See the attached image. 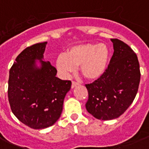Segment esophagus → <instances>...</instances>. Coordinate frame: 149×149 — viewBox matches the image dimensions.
I'll return each mask as SVG.
<instances>
[{"mask_svg":"<svg viewBox=\"0 0 149 149\" xmlns=\"http://www.w3.org/2000/svg\"><path fill=\"white\" fill-rule=\"evenodd\" d=\"M78 85H79V84H78L77 82L72 81V86H71V87H72V88H74V87H76V86H78Z\"/></svg>","mask_w":149,"mask_h":149,"instance_id":"obj_1","label":"esophagus"}]
</instances>
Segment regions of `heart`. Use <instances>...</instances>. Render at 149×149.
Returning a JSON list of instances; mask_svg holds the SVG:
<instances>
[{"label": "heart", "instance_id": "obj_1", "mask_svg": "<svg viewBox=\"0 0 149 149\" xmlns=\"http://www.w3.org/2000/svg\"><path fill=\"white\" fill-rule=\"evenodd\" d=\"M110 58V51L104 44H82L69 48L65 55L58 56L56 65L63 76L79 72L89 80H97L105 73Z\"/></svg>", "mask_w": 149, "mask_h": 149}]
</instances>
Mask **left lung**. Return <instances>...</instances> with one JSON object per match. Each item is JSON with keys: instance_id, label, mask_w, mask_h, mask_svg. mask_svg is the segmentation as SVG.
Instances as JSON below:
<instances>
[{"instance_id": "left-lung-1", "label": "left lung", "mask_w": 149, "mask_h": 149, "mask_svg": "<svg viewBox=\"0 0 149 149\" xmlns=\"http://www.w3.org/2000/svg\"><path fill=\"white\" fill-rule=\"evenodd\" d=\"M113 54L106 72L92 84L88 91L86 111L99 120L120 117L135 98L140 83V66L137 55L122 41L111 38Z\"/></svg>"}]
</instances>
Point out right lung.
<instances>
[{
  "mask_svg": "<svg viewBox=\"0 0 149 149\" xmlns=\"http://www.w3.org/2000/svg\"><path fill=\"white\" fill-rule=\"evenodd\" d=\"M47 42L27 47L17 56L9 71L8 96L13 113L33 129L53 125L60 118L70 80L56 77L57 70L42 60ZM36 60L41 65L38 68Z\"/></svg>",
  "mask_w": 149,
  "mask_h": 149,
  "instance_id": "obj_1",
  "label": "right lung"
}]
</instances>
